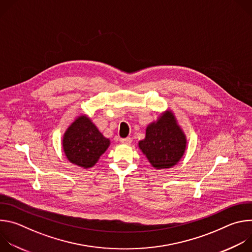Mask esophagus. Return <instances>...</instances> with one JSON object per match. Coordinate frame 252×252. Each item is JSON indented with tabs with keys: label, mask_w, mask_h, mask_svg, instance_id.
Segmentation results:
<instances>
[{
	"label": "esophagus",
	"mask_w": 252,
	"mask_h": 252,
	"mask_svg": "<svg viewBox=\"0 0 252 252\" xmlns=\"http://www.w3.org/2000/svg\"><path fill=\"white\" fill-rule=\"evenodd\" d=\"M121 142L123 143V145H130V143H131V138L130 137L121 138Z\"/></svg>",
	"instance_id": "obj_1"
}]
</instances>
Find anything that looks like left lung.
Segmentation results:
<instances>
[{
    "label": "left lung",
    "instance_id": "8db88e82",
    "mask_svg": "<svg viewBox=\"0 0 252 252\" xmlns=\"http://www.w3.org/2000/svg\"><path fill=\"white\" fill-rule=\"evenodd\" d=\"M188 147L187 135L172 111L162 112L146 128L138 148L156 169L171 168L183 158Z\"/></svg>",
    "mask_w": 252,
    "mask_h": 252
}]
</instances>
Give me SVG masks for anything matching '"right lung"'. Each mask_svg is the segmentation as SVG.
Segmentation results:
<instances>
[{
    "label": "right lung",
    "mask_w": 252,
    "mask_h": 252,
    "mask_svg": "<svg viewBox=\"0 0 252 252\" xmlns=\"http://www.w3.org/2000/svg\"><path fill=\"white\" fill-rule=\"evenodd\" d=\"M63 151L66 159L79 167L91 168L111 145L87 115L78 116L63 135Z\"/></svg>",
    "instance_id": "right-lung-1"
}]
</instances>
